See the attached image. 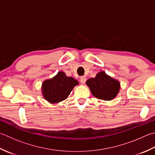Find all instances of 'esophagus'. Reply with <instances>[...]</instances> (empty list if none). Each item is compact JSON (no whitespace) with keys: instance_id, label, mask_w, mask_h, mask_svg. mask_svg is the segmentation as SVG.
<instances>
[{"instance_id":"1","label":"esophagus","mask_w":155,"mask_h":155,"mask_svg":"<svg viewBox=\"0 0 155 155\" xmlns=\"http://www.w3.org/2000/svg\"><path fill=\"white\" fill-rule=\"evenodd\" d=\"M86 81H87V78H86L85 77H84V76H83V77H81V78H80V81H81V83L82 84H84V83H85Z\"/></svg>"}]
</instances>
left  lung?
<instances>
[{
    "mask_svg": "<svg viewBox=\"0 0 155 155\" xmlns=\"http://www.w3.org/2000/svg\"><path fill=\"white\" fill-rule=\"evenodd\" d=\"M86 83L93 96L105 101L115 98L120 90L119 82L103 71L99 72L95 78L88 79Z\"/></svg>",
    "mask_w": 155,
    "mask_h": 155,
    "instance_id": "left-lung-1",
    "label": "left lung"
}]
</instances>
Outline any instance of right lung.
Instances as JSON below:
<instances>
[{"label":"right lung","mask_w":155,"mask_h":155,"mask_svg":"<svg viewBox=\"0 0 155 155\" xmlns=\"http://www.w3.org/2000/svg\"><path fill=\"white\" fill-rule=\"evenodd\" d=\"M78 84L74 78L66 77L64 72H59L54 78L44 82L42 93L45 100L55 104L66 99L73 87Z\"/></svg>","instance_id":"obj_1"}]
</instances>
